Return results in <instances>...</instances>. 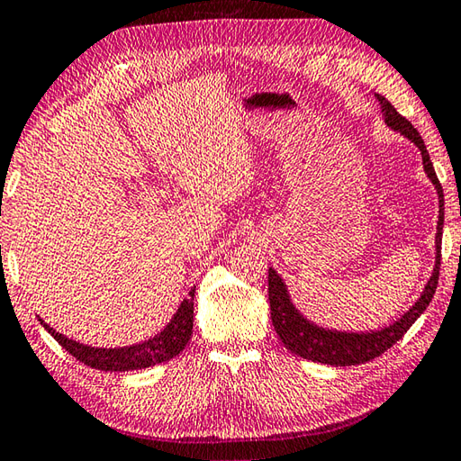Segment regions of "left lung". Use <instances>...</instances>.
Masks as SVG:
<instances>
[{"instance_id":"1","label":"left lung","mask_w":461,"mask_h":461,"mask_svg":"<svg viewBox=\"0 0 461 461\" xmlns=\"http://www.w3.org/2000/svg\"><path fill=\"white\" fill-rule=\"evenodd\" d=\"M375 99L382 105L384 122L390 125L393 131H400L410 141H413L421 151L423 169H426L431 184L438 189L439 197V220H438V233H436V267L431 272V277L428 279L426 287L420 295V300L405 312L398 321H393L392 326L377 331H336L326 330L305 320L303 315L294 308L287 294V287L284 279L276 274V269L269 267L267 276V294H269V310H272V323L274 330L282 339V344L292 351V354L300 356L303 359H312L318 364L328 366H357L366 364L369 359L382 356L384 351L390 349L393 344L403 338V333L408 331L413 321L426 312V308L431 302V297L436 294L438 279H439V259H441V233H444V189H441L439 179L436 176L434 164H431L429 153L426 149L421 135L418 130L405 120L403 115L398 113V110L387 102V99L380 94H375Z\"/></svg>"}]
</instances>
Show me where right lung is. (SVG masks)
Wrapping results in <instances>:
<instances>
[{
    "instance_id": "add662e5",
    "label": "right lung",
    "mask_w": 461,
    "mask_h": 461,
    "mask_svg": "<svg viewBox=\"0 0 461 461\" xmlns=\"http://www.w3.org/2000/svg\"><path fill=\"white\" fill-rule=\"evenodd\" d=\"M194 294L195 287L189 292V297L182 302L177 312L164 331H159L156 338H149L148 341H141V344L135 346H125V348H92L84 346L79 341L69 339L61 336L48 323L41 321V326L48 330L53 338H56L61 348H66L71 356L79 359L81 364L89 367L104 369V372H130V369H143L158 366L161 362H167V359L176 357L179 351H182L189 338H192L194 331Z\"/></svg>"
}]
</instances>
